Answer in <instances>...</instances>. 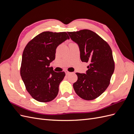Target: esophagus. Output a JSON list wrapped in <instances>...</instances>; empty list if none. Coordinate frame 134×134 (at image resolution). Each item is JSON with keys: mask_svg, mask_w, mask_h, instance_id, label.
<instances>
[{"mask_svg": "<svg viewBox=\"0 0 134 134\" xmlns=\"http://www.w3.org/2000/svg\"><path fill=\"white\" fill-rule=\"evenodd\" d=\"M65 74H66V75H68V74H70V72H69V71H68V70H66V71H65Z\"/></svg>", "mask_w": 134, "mask_h": 134, "instance_id": "1", "label": "esophagus"}]
</instances>
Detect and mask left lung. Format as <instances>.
I'll list each match as a JSON object with an SVG mask.
<instances>
[{"label":"left lung","instance_id":"1","mask_svg":"<svg viewBox=\"0 0 134 134\" xmlns=\"http://www.w3.org/2000/svg\"><path fill=\"white\" fill-rule=\"evenodd\" d=\"M68 33L79 45L82 62L90 64L86 74L76 73L78 80L73 84L74 91L84 100L94 99L110 84L115 70L111 48L106 41L92 31L82 30Z\"/></svg>","mask_w":134,"mask_h":134}]
</instances>
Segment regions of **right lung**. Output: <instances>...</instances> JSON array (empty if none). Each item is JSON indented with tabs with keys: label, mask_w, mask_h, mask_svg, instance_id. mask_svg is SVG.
Segmentation results:
<instances>
[{
	"label": "right lung",
	"mask_w": 134,
	"mask_h": 134,
	"mask_svg": "<svg viewBox=\"0 0 134 134\" xmlns=\"http://www.w3.org/2000/svg\"><path fill=\"white\" fill-rule=\"evenodd\" d=\"M67 39L69 37L65 32H43L24 49L20 73L26 90L38 102H50L58 94L65 73L56 72L49 66L55 59L56 48Z\"/></svg>",
	"instance_id": "obj_1"
}]
</instances>
